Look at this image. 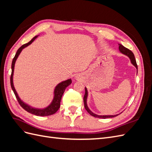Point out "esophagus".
I'll return each instance as SVG.
<instances>
[{
	"label": "esophagus",
	"instance_id": "34e87169",
	"mask_svg": "<svg viewBox=\"0 0 152 152\" xmlns=\"http://www.w3.org/2000/svg\"><path fill=\"white\" fill-rule=\"evenodd\" d=\"M76 79H77V80H79V79H80V78H79V76L77 75V76H76Z\"/></svg>",
	"mask_w": 152,
	"mask_h": 152
}]
</instances>
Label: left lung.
I'll use <instances>...</instances> for the list:
<instances>
[{"instance_id": "1", "label": "left lung", "mask_w": 152, "mask_h": 152, "mask_svg": "<svg viewBox=\"0 0 152 152\" xmlns=\"http://www.w3.org/2000/svg\"><path fill=\"white\" fill-rule=\"evenodd\" d=\"M119 50L124 54H126V56H127L129 58H130L131 59V61L132 63V64L133 65H134L136 69H137V63L136 61V59L134 57V55L133 54V53L131 51V50H129V49L126 48L124 46V45H121L119 44ZM87 90L86 89V87H85V94L84 96V107L86 108V110H87V112H88L91 115L93 116L94 117H97V118H112V117H115L117 116L118 115H98L94 114L93 112H92L91 110L89 109L88 107H87ZM119 115V114H118Z\"/></svg>"}]
</instances>
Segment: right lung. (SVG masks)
Instances as JSON below:
<instances>
[{
    "mask_svg": "<svg viewBox=\"0 0 152 152\" xmlns=\"http://www.w3.org/2000/svg\"><path fill=\"white\" fill-rule=\"evenodd\" d=\"M37 37V36L34 37L29 42L26 43L25 44H23L22 46H21L19 49H18L15 56V57H14V58L12 59V65H11L12 72H11V79H10L11 86V88L14 92V93H15V94L16 96V98L18 100V103H19L21 107L24 110H25L26 112H28L30 113H32V114L35 115H37V116H42H42H48V115H53V114L56 113L59 110V107H60V102H61V97L64 93V92H65V89L72 83L71 79H68L65 81H63L56 86V88H55V89H54V99L53 100L52 103H50V104L49 106H48L47 108H44V109L34 108L30 107V106H28V104H26L25 103L23 102L20 99V98H19V96H18L16 91L15 89V87H14V85H13L12 77H13L14 68H15V62L16 61V59H17L18 56H19V54H20V53L21 52L23 49H24L25 48L29 45L30 44H31V42H33V41Z\"/></svg>",
    "mask_w": 152,
    "mask_h": 152,
    "instance_id": "add662e5",
    "label": "right lung"
}]
</instances>
